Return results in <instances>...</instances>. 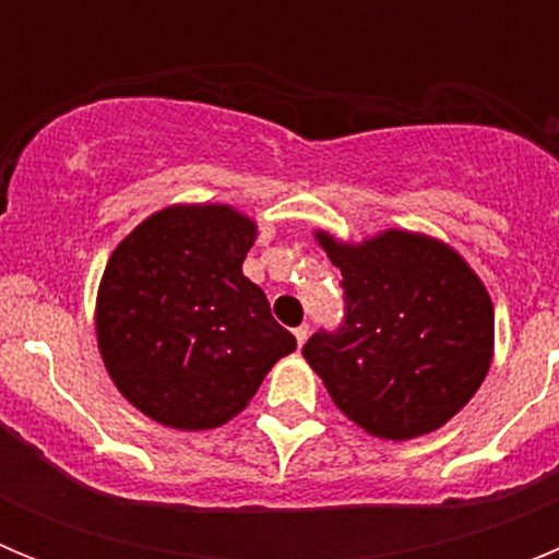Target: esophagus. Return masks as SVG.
Listing matches in <instances>:
<instances>
[{"label":"esophagus","instance_id":"obj_1","mask_svg":"<svg viewBox=\"0 0 559 559\" xmlns=\"http://www.w3.org/2000/svg\"><path fill=\"white\" fill-rule=\"evenodd\" d=\"M308 333H310V328H308V324H299V328L294 330V335H296V344H299V347H302L305 341H308Z\"/></svg>","mask_w":559,"mask_h":559}]
</instances>
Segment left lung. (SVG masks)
I'll use <instances>...</instances> for the list:
<instances>
[{
	"instance_id": "obj_1",
	"label": "left lung",
	"mask_w": 559,
	"mask_h": 559,
	"mask_svg": "<svg viewBox=\"0 0 559 559\" xmlns=\"http://www.w3.org/2000/svg\"><path fill=\"white\" fill-rule=\"evenodd\" d=\"M344 288V322L302 347L335 406L380 439L437 431L492 360V302L451 246L389 229L360 246L316 231Z\"/></svg>"
}]
</instances>
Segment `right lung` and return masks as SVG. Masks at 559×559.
I'll return each instance as SVG.
<instances>
[{
    "instance_id": "1",
    "label": "right lung",
    "mask_w": 559,
    "mask_h": 559,
    "mask_svg": "<svg viewBox=\"0 0 559 559\" xmlns=\"http://www.w3.org/2000/svg\"><path fill=\"white\" fill-rule=\"evenodd\" d=\"M254 235L231 206H167L142 221L103 271V364L114 386L162 426H224L296 349L263 290L243 276Z\"/></svg>"
}]
</instances>
